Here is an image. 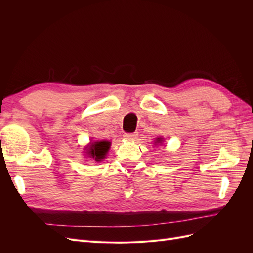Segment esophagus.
Wrapping results in <instances>:
<instances>
[{"instance_id": "esophagus-1", "label": "esophagus", "mask_w": 253, "mask_h": 253, "mask_svg": "<svg viewBox=\"0 0 253 253\" xmlns=\"http://www.w3.org/2000/svg\"><path fill=\"white\" fill-rule=\"evenodd\" d=\"M124 137L126 140H135L137 139V137H138V133H126Z\"/></svg>"}]
</instances>
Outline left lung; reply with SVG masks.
<instances>
[{"label":"left lung","instance_id":"obj_1","mask_svg":"<svg viewBox=\"0 0 253 253\" xmlns=\"http://www.w3.org/2000/svg\"><path fill=\"white\" fill-rule=\"evenodd\" d=\"M163 142V138H156V142H154V143H162Z\"/></svg>","mask_w":253,"mask_h":253}]
</instances>
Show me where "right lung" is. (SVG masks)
Returning <instances> with one entry per match:
<instances>
[{
	"instance_id": "obj_1",
	"label": "right lung",
	"mask_w": 253,
	"mask_h": 253,
	"mask_svg": "<svg viewBox=\"0 0 253 253\" xmlns=\"http://www.w3.org/2000/svg\"><path fill=\"white\" fill-rule=\"evenodd\" d=\"M110 145H111V142L109 141L93 142L87 148L86 154L88 155V157L94 158L95 160H97V162H100L101 159L105 157V154L108 153L110 149Z\"/></svg>"
}]
</instances>
